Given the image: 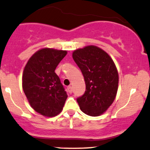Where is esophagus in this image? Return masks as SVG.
Wrapping results in <instances>:
<instances>
[{
    "mask_svg": "<svg viewBox=\"0 0 150 150\" xmlns=\"http://www.w3.org/2000/svg\"><path fill=\"white\" fill-rule=\"evenodd\" d=\"M67 89H68L69 93H70V94H71V93H72V87H71V86H69L68 87H67Z\"/></svg>",
    "mask_w": 150,
    "mask_h": 150,
    "instance_id": "esophagus-1",
    "label": "esophagus"
}]
</instances>
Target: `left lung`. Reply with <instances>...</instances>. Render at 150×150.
I'll return each instance as SVG.
<instances>
[{
    "label": "left lung",
    "mask_w": 150,
    "mask_h": 150,
    "mask_svg": "<svg viewBox=\"0 0 150 150\" xmlns=\"http://www.w3.org/2000/svg\"><path fill=\"white\" fill-rule=\"evenodd\" d=\"M72 56L86 83L84 94L76 99L80 109L91 117L101 115L117 95L119 75L115 64L107 53L95 46L76 50Z\"/></svg>",
    "instance_id": "8db88e82"
}]
</instances>
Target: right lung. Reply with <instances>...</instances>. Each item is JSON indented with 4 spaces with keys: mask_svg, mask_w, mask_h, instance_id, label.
I'll list each match as a JSON object with an SVG mask.
<instances>
[{
    "mask_svg": "<svg viewBox=\"0 0 150 150\" xmlns=\"http://www.w3.org/2000/svg\"><path fill=\"white\" fill-rule=\"evenodd\" d=\"M67 51L45 48L35 53L27 62L22 86L30 107L45 117H55L62 111L67 94L55 73Z\"/></svg>",
    "mask_w": 150,
    "mask_h": 150,
    "instance_id": "add662e5",
    "label": "right lung"
}]
</instances>
